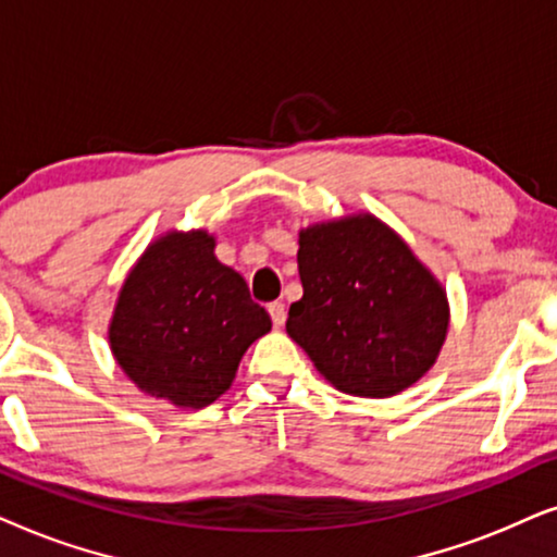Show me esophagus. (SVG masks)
I'll list each match as a JSON object with an SVG mask.
<instances>
[{
  "label": "esophagus",
  "instance_id": "34e87169",
  "mask_svg": "<svg viewBox=\"0 0 557 557\" xmlns=\"http://www.w3.org/2000/svg\"><path fill=\"white\" fill-rule=\"evenodd\" d=\"M267 310H270V318H272V323L277 325H285V318H287V310H285V306L280 300H274V302H270V306H267Z\"/></svg>",
  "mask_w": 557,
  "mask_h": 557
}]
</instances>
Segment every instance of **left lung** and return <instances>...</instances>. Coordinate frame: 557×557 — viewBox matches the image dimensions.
Returning <instances> with one entry per match:
<instances>
[{"label":"left lung","instance_id":"8db88e82","mask_svg":"<svg viewBox=\"0 0 557 557\" xmlns=\"http://www.w3.org/2000/svg\"><path fill=\"white\" fill-rule=\"evenodd\" d=\"M298 244L302 298L287 336L346 395L412 387L448 333V298L433 272L372 213L302 228Z\"/></svg>","mask_w":557,"mask_h":557}]
</instances>
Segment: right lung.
<instances>
[{
    "instance_id": "obj_1",
    "label": "right lung",
    "mask_w": 557,
    "mask_h": 557,
    "mask_svg": "<svg viewBox=\"0 0 557 557\" xmlns=\"http://www.w3.org/2000/svg\"><path fill=\"white\" fill-rule=\"evenodd\" d=\"M203 228L168 232L137 259L109 323L116 364L175 407L216 403L247 348L272 329L244 277L221 264Z\"/></svg>"
}]
</instances>
